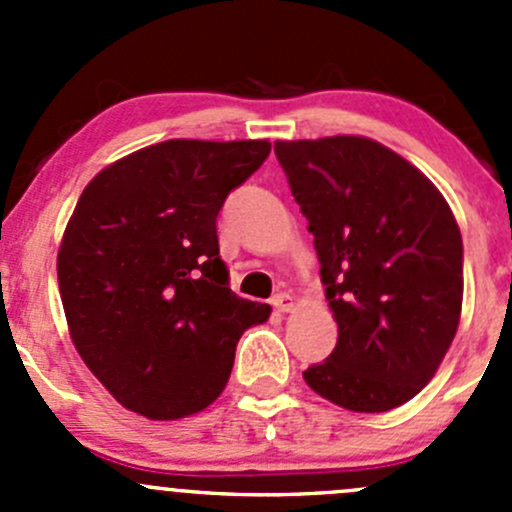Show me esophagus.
I'll use <instances>...</instances> for the list:
<instances>
[{"mask_svg": "<svg viewBox=\"0 0 512 512\" xmlns=\"http://www.w3.org/2000/svg\"><path fill=\"white\" fill-rule=\"evenodd\" d=\"M272 307H275L277 312H292V309H294L292 294H287V292L275 294V297H272Z\"/></svg>", "mask_w": 512, "mask_h": 512, "instance_id": "esophagus-1", "label": "esophagus"}]
</instances>
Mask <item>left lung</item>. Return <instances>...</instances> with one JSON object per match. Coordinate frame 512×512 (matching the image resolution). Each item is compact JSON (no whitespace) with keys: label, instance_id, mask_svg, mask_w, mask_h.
<instances>
[{"label":"left lung","instance_id":"1","mask_svg":"<svg viewBox=\"0 0 512 512\" xmlns=\"http://www.w3.org/2000/svg\"><path fill=\"white\" fill-rule=\"evenodd\" d=\"M339 327L309 389L359 414L414 399L456 337L463 240L436 185L361 136L277 141Z\"/></svg>","mask_w":512,"mask_h":512}]
</instances>
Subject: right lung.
Wrapping results in <instances>:
<instances>
[{
    "mask_svg": "<svg viewBox=\"0 0 512 512\" xmlns=\"http://www.w3.org/2000/svg\"><path fill=\"white\" fill-rule=\"evenodd\" d=\"M267 141H163L86 185L56 260L76 352L118 404L153 421L223 394L245 329L270 307L237 297L220 260L225 198Z\"/></svg>",
    "mask_w": 512,
    "mask_h": 512,
    "instance_id": "obj_1",
    "label": "right lung"
}]
</instances>
